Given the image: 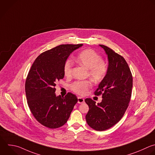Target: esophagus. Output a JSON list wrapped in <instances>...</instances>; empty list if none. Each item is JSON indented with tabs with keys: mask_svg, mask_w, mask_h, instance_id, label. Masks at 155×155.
Masks as SVG:
<instances>
[{
	"mask_svg": "<svg viewBox=\"0 0 155 155\" xmlns=\"http://www.w3.org/2000/svg\"><path fill=\"white\" fill-rule=\"evenodd\" d=\"M84 99L82 97H78V104H83V103H84Z\"/></svg>",
	"mask_w": 155,
	"mask_h": 155,
	"instance_id": "esophagus-1",
	"label": "esophagus"
}]
</instances>
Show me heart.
I'll list each match as a JSON object with an SVG mask.
<instances>
[{"instance_id": "obj_1", "label": "heart", "mask_w": 155, "mask_h": 155, "mask_svg": "<svg viewBox=\"0 0 155 155\" xmlns=\"http://www.w3.org/2000/svg\"><path fill=\"white\" fill-rule=\"evenodd\" d=\"M76 61L88 70V75L95 83L101 81L108 72L107 63L101 60V57L92 49H86L77 55ZM73 63L71 60H68L64 65V74L66 77L72 74ZM91 87L89 81H77L71 85L72 90L77 94L84 95Z\"/></svg>"}]
</instances>
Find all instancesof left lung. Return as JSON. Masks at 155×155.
<instances>
[{"label":"left lung","mask_w":155,"mask_h":155,"mask_svg":"<svg viewBox=\"0 0 155 155\" xmlns=\"http://www.w3.org/2000/svg\"><path fill=\"white\" fill-rule=\"evenodd\" d=\"M104 49L108 60V72L94 94H101L102 100L96 102L86 98L89 111L86 115L88 125L97 131H104L116 125L124 115L130 101L133 77L125 60L112 49L99 45Z\"/></svg>","instance_id":"8db88e82"}]
</instances>
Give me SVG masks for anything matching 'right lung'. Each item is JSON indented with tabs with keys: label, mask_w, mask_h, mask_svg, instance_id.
<instances>
[{
	"label": "right lung",
	"mask_w": 155,
	"mask_h": 155,
	"mask_svg": "<svg viewBox=\"0 0 155 155\" xmlns=\"http://www.w3.org/2000/svg\"><path fill=\"white\" fill-rule=\"evenodd\" d=\"M83 44H62L39 55L33 63L25 81L28 107L35 118L49 128L64 125L78 101L75 95L55 94L56 83L64 76V65L70 54Z\"/></svg>",
	"instance_id": "obj_1"
}]
</instances>
